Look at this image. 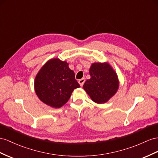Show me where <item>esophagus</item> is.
<instances>
[{"mask_svg":"<svg viewBox=\"0 0 158 158\" xmlns=\"http://www.w3.org/2000/svg\"><path fill=\"white\" fill-rule=\"evenodd\" d=\"M85 80L84 78H82V79H81L79 80V83L81 87L83 85V84L85 83Z\"/></svg>","mask_w":158,"mask_h":158,"instance_id":"obj_1","label":"esophagus"}]
</instances>
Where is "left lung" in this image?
Returning a JSON list of instances; mask_svg holds the SVG:
<instances>
[{"label": "left lung", "mask_w": 158, "mask_h": 158, "mask_svg": "<svg viewBox=\"0 0 158 158\" xmlns=\"http://www.w3.org/2000/svg\"><path fill=\"white\" fill-rule=\"evenodd\" d=\"M91 78L83 85V89L96 103L107 102L118 91L119 82L118 75L108 63H92Z\"/></svg>", "instance_id": "obj_1"}]
</instances>
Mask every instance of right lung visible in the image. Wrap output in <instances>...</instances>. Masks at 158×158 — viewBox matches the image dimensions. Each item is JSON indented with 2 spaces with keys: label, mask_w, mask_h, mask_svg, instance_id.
Listing matches in <instances>:
<instances>
[{
  "label": "right lung",
  "mask_w": 158,
  "mask_h": 158,
  "mask_svg": "<svg viewBox=\"0 0 158 158\" xmlns=\"http://www.w3.org/2000/svg\"><path fill=\"white\" fill-rule=\"evenodd\" d=\"M35 91L42 102L52 108H60L69 99L75 89L80 87L75 73L67 61L48 60L35 79Z\"/></svg>",
  "instance_id": "add662e5"
}]
</instances>
